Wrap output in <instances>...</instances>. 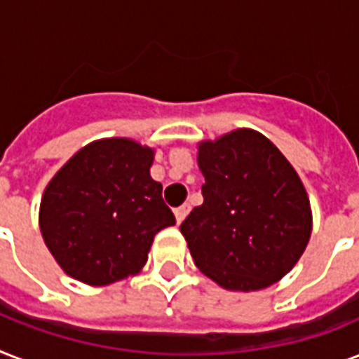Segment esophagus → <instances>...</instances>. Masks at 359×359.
I'll list each match as a JSON object with an SVG mask.
<instances>
[{
  "instance_id": "34e87169",
  "label": "esophagus",
  "mask_w": 359,
  "mask_h": 359,
  "mask_svg": "<svg viewBox=\"0 0 359 359\" xmlns=\"http://www.w3.org/2000/svg\"><path fill=\"white\" fill-rule=\"evenodd\" d=\"M190 212V205H180V207L175 208V218H177V222H182V219L186 218V214Z\"/></svg>"
}]
</instances>
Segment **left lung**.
Here are the masks:
<instances>
[{
    "instance_id": "1",
    "label": "left lung",
    "mask_w": 359,
    "mask_h": 359,
    "mask_svg": "<svg viewBox=\"0 0 359 359\" xmlns=\"http://www.w3.org/2000/svg\"><path fill=\"white\" fill-rule=\"evenodd\" d=\"M203 203L180 224L196 266L231 290H259L294 266L311 236L306 188L272 141L235 130L199 145Z\"/></svg>"
}]
</instances>
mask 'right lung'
<instances>
[{"instance_id":"1","label":"right lung","mask_w":359,"mask_h":359,"mask_svg":"<svg viewBox=\"0 0 359 359\" xmlns=\"http://www.w3.org/2000/svg\"><path fill=\"white\" fill-rule=\"evenodd\" d=\"M154 151L111 137L78 151L50 180L41 233L59 266L87 285L137 273L154 235L175 225L162 184L151 179Z\"/></svg>"}]
</instances>
